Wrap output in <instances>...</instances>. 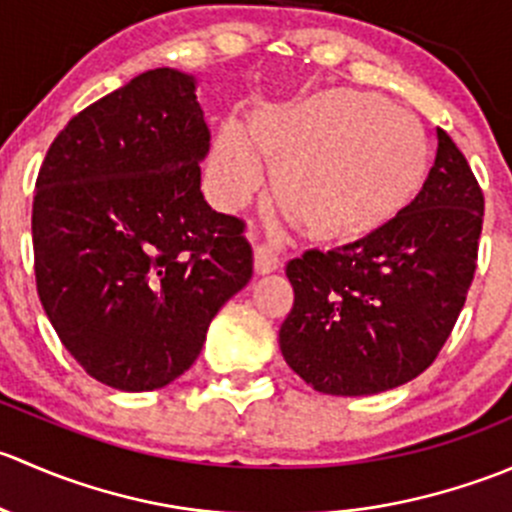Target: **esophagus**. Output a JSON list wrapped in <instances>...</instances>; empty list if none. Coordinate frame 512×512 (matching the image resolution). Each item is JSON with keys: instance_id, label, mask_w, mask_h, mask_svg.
<instances>
[{"instance_id": "34e87169", "label": "esophagus", "mask_w": 512, "mask_h": 512, "mask_svg": "<svg viewBox=\"0 0 512 512\" xmlns=\"http://www.w3.org/2000/svg\"><path fill=\"white\" fill-rule=\"evenodd\" d=\"M255 272L257 275H270V272H275L277 267H280V257L275 255V250L267 245H260L255 247Z\"/></svg>"}]
</instances>
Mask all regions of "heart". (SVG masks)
<instances>
[{"label":"heart","mask_w":512,"mask_h":512,"mask_svg":"<svg viewBox=\"0 0 512 512\" xmlns=\"http://www.w3.org/2000/svg\"><path fill=\"white\" fill-rule=\"evenodd\" d=\"M260 156L272 165L282 213L314 242L352 245L394 225L421 198L431 143L409 111L364 91H324L227 126L215 141L225 203L260 185Z\"/></svg>","instance_id":"heart-1"}]
</instances>
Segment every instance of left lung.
I'll return each instance as SVG.
<instances>
[{
    "label": "left lung",
    "instance_id": "1",
    "mask_svg": "<svg viewBox=\"0 0 512 512\" xmlns=\"http://www.w3.org/2000/svg\"><path fill=\"white\" fill-rule=\"evenodd\" d=\"M421 198L379 235L287 265L292 312L280 352L312 389L366 396L396 389L446 344L478 257L483 193L466 156L436 128Z\"/></svg>",
    "mask_w": 512,
    "mask_h": 512
}]
</instances>
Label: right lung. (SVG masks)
<instances>
[{
    "label": "right lung",
    "instance_id": "obj_1",
    "mask_svg": "<svg viewBox=\"0 0 512 512\" xmlns=\"http://www.w3.org/2000/svg\"><path fill=\"white\" fill-rule=\"evenodd\" d=\"M195 89L168 66L136 76L71 118L36 178L41 307L86 374L118 391L188 371L252 277L242 223L200 190L210 131Z\"/></svg>",
    "mask_w": 512,
    "mask_h": 512
}]
</instances>
